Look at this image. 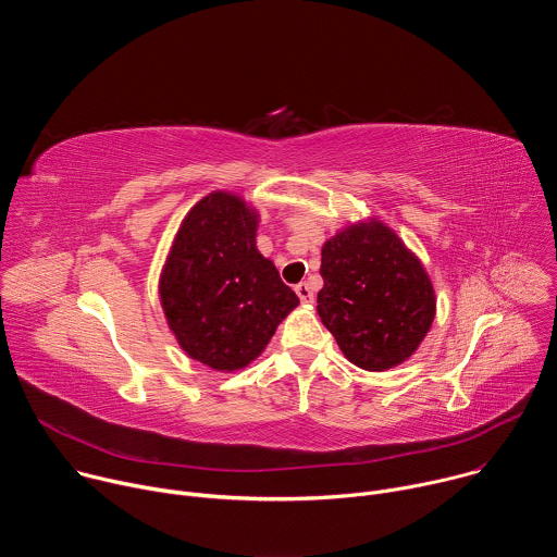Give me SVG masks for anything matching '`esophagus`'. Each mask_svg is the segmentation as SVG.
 Returning <instances> with one entry per match:
<instances>
[{
  "mask_svg": "<svg viewBox=\"0 0 557 557\" xmlns=\"http://www.w3.org/2000/svg\"><path fill=\"white\" fill-rule=\"evenodd\" d=\"M295 293H297V297H299V301L301 304H312V288H310V284H306V282H301V284H297L295 286Z\"/></svg>",
  "mask_w": 557,
  "mask_h": 557,
  "instance_id": "34e87169",
  "label": "esophagus"
}]
</instances>
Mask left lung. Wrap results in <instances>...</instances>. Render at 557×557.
<instances>
[{
  "label": "left lung",
  "mask_w": 557,
  "mask_h": 557,
  "mask_svg": "<svg viewBox=\"0 0 557 557\" xmlns=\"http://www.w3.org/2000/svg\"><path fill=\"white\" fill-rule=\"evenodd\" d=\"M317 312L357 368L383 372L408 361L436 314L423 262L376 218L350 222L322 247Z\"/></svg>",
  "instance_id": "left-lung-1"
}]
</instances>
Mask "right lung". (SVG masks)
Returning a JSON list of instances; mask_svg holds the SVG:
<instances>
[{"label":"right lung","instance_id":"1","mask_svg":"<svg viewBox=\"0 0 557 557\" xmlns=\"http://www.w3.org/2000/svg\"><path fill=\"white\" fill-rule=\"evenodd\" d=\"M260 213L243 196L211 191L183 218L158 280L178 346L218 372L256 361L299 297L258 251Z\"/></svg>","mask_w":557,"mask_h":557}]
</instances>
